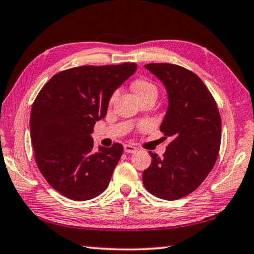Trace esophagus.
I'll return each mask as SVG.
<instances>
[{
	"instance_id": "esophagus-1",
	"label": "esophagus",
	"mask_w": 254,
	"mask_h": 254,
	"mask_svg": "<svg viewBox=\"0 0 254 254\" xmlns=\"http://www.w3.org/2000/svg\"><path fill=\"white\" fill-rule=\"evenodd\" d=\"M124 151H126L127 154H133V152L136 151V148L131 146V144H124Z\"/></svg>"
}]
</instances>
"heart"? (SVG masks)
<instances>
[{"label":"heart","instance_id":"1","mask_svg":"<svg viewBox=\"0 0 254 254\" xmlns=\"http://www.w3.org/2000/svg\"><path fill=\"white\" fill-rule=\"evenodd\" d=\"M132 89L135 92V95L138 96L139 99H142L144 97H148V96H156L158 94V89H157L156 84L154 82H151L150 80L148 79H136L132 82ZM116 96H118V91L113 92V95L111 96L110 98V103L112 104L114 102Z\"/></svg>","mask_w":254,"mask_h":254}]
</instances>
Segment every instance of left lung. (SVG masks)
Returning <instances> with one entry per match:
<instances>
[{
	"label": "left lung",
	"instance_id": "1",
	"mask_svg": "<svg viewBox=\"0 0 254 254\" xmlns=\"http://www.w3.org/2000/svg\"><path fill=\"white\" fill-rule=\"evenodd\" d=\"M144 67L167 89L168 108L160 132L172 141L162 158L149 152L151 164L142 173V182L157 198L178 200L198 189L215 166L221 140L220 114L214 96L192 71L171 63Z\"/></svg>",
	"mask_w": 254,
	"mask_h": 254
}]
</instances>
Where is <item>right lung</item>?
I'll return each instance as SVG.
<instances>
[{
  "mask_svg": "<svg viewBox=\"0 0 254 254\" xmlns=\"http://www.w3.org/2000/svg\"><path fill=\"white\" fill-rule=\"evenodd\" d=\"M136 70L135 63L83 65L54 74L31 107L30 135L39 172L54 190L84 201L106 190L123 146L99 147L91 138L105 118L114 90Z\"/></svg>",
  "mask_w": 254,
  "mask_h": 254,
  "instance_id": "right-lung-1",
  "label": "right lung"
}]
</instances>
